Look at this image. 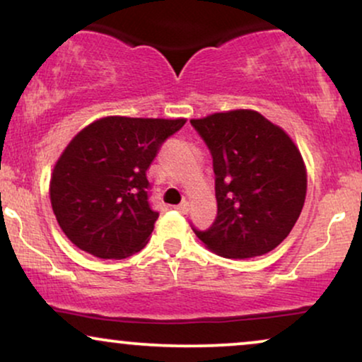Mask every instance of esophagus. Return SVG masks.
Wrapping results in <instances>:
<instances>
[{
	"label": "esophagus",
	"mask_w": 362,
	"mask_h": 362,
	"mask_svg": "<svg viewBox=\"0 0 362 362\" xmlns=\"http://www.w3.org/2000/svg\"><path fill=\"white\" fill-rule=\"evenodd\" d=\"M176 209H177V211H180V213H182V215H186V213H188V209H189V204L186 203V202H182L181 204H177Z\"/></svg>",
	"instance_id": "1"
}]
</instances>
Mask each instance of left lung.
I'll return each mask as SVG.
<instances>
[{"label": "left lung", "mask_w": 362, "mask_h": 362, "mask_svg": "<svg viewBox=\"0 0 362 362\" xmlns=\"http://www.w3.org/2000/svg\"><path fill=\"white\" fill-rule=\"evenodd\" d=\"M213 158L218 213L202 242L225 258L260 257L287 238L300 216L307 173L293 141L255 110L193 119Z\"/></svg>", "instance_id": "left-lung-1"}]
</instances>
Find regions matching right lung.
Listing matches in <instances>:
<instances>
[{"instance_id": "obj_1", "label": "right lung", "mask_w": 362, "mask_h": 362, "mask_svg": "<svg viewBox=\"0 0 362 362\" xmlns=\"http://www.w3.org/2000/svg\"><path fill=\"white\" fill-rule=\"evenodd\" d=\"M186 119L104 117L82 129L57 160L50 202L66 238L83 252L119 260L139 252L159 213L147 169Z\"/></svg>"}]
</instances>
